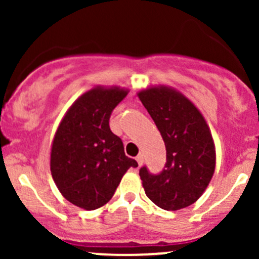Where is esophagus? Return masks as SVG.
Listing matches in <instances>:
<instances>
[{"label":"esophagus","instance_id":"esophagus-1","mask_svg":"<svg viewBox=\"0 0 259 259\" xmlns=\"http://www.w3.org/2000/svg\"><path fill=\"white\" fill-rule=\"evenodd\" d=\"M137 161H138V164H139V166L142 165L143 161H144V156H143V154H139V155L137 156Z\"/></svg>","mask_w":259,"mask_h":259}]
</instances>
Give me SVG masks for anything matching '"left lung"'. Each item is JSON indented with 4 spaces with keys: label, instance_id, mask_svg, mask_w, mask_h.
<instances>
[{
    "label": "left lung",
    "instance_id": "8db88e82",
    "mask_svg": "<svg viewBox=\"0 0 259 259\" xmlns=\"http://www.w3.org/2000/svg\"><path fill=\"white\" fill-rule=\"evenodd\" d=\"M139 99L160 132L166 163L160 173L142 166L139 176L149 199L165 210L189 207L199 199L215 168L213 138L204 117L185 96L166 88H151Z\"/></svg>",
    "mask_w": 259,
    "mask_h": 259
}]
</instances>
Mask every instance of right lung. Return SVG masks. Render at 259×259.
Masks as SVG:
<instances>
[{
  "label": "right lung",
  "instance_id": "1",
  "mask_svg": "<svg viewBox=\"0 0 259 259\" xmlns=\"http://www.w3.org/2000/svg\"><path fill=\"white\" fill-rule=\"evenodd\" d=\"M126 95L116 88L88 91L72 104L55 134L52 178L70 203L86 210L106 204L127 169L138 166L109 125Z\"/></svg>",
  "mask_w": 259,
  "mask_h": 259
}]
</instances>
